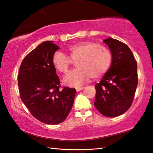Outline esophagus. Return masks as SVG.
I'll return each mask as SVG.
<instances>
[{"instance_id":"esophagus-1","label":"esophagus","mask_w":153,"mask_h":153,"mask_svg":"<svg viewBox=\"0 0 153 153\" xmlns=\"http://www.w3.org/2000/svg\"><path fill=\"white\" fill-rule=\"evenodd\" d=\"M83 89H84V87H78V88H76V90L77 91H79L82 90Z\"/></svg>"}]
</instances>
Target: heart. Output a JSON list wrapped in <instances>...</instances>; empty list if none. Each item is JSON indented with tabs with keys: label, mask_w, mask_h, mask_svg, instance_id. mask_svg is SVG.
I'll return each instance as SVG.
<instances>
[{
	"label": "heart",
	"mask_w": 153,
	"mask_h": 153,
	"mask_svg": "<svg viewBox=\"0 0 153 153\" xmlns=\"http://www.w3.org/2000/svg\"><path fill=\"white\" fill-rule=\"evenodd\" d=\"M68 56L61 51H55L52 63L57 70L66 74L72 61L76 68L69 71L63 78V83L69 86H79L89 77L96 79L101 77L110 68L112 54L106 48L90 41H83L69 46Z\"/></svg>",
	"instance_id": "b5f03b06"
}]
</instances>
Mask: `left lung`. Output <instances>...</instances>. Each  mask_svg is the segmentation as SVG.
Here are the masks:
<instances>
[{
	"label": "left lung",
	"mask_w": 153,
	"mask_h": 153,
	"mask_svg": "<svg viewBox=\"0 0 153 153\" xmlns=\"http://www.w3.org/2000/svg\"><path fill=\"white\" fill-rule=\"evenodd\" d=\"M104 42L110 49L112 63L95 85L94 104L102 115L116 117L124 114L132 104L138 85L137 63L125 43L111 37Z\"/></svg>",
	"instance_id": "8db88e82"
}]
</instances>
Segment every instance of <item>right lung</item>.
Here are the masks:
<instances>
[{"instance_id": "right-lung-1", "label": "right lung", "mask_w": 153, "mask_h": 153, "mask_svg": "<svg viewBox=\"0 0 153 153\" xmlns=\"http://www.w3.org/2000/svg\"><path fill=\"white\" fill-rule=\"evenodd\" d=\"M59 49L52 41L41 43L24 58L18 75L22 102L35 118L48 124L65 120L76 92L75 88L60 90L59 78L52 63L53 55Z\"/></svg>"}]
</instances>
